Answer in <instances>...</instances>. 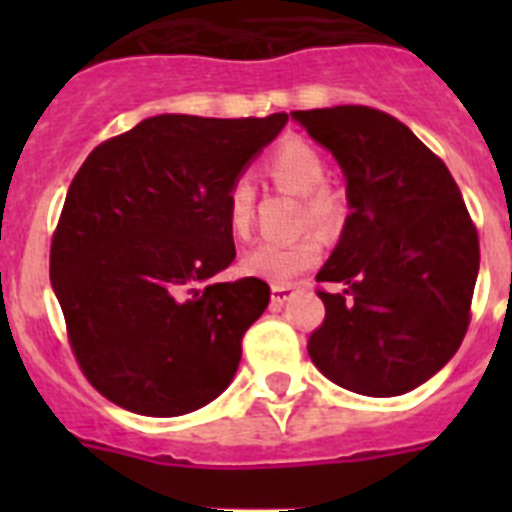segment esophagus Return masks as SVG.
I'll return each mask as SVG.
<instances>
[{"label":"esophagus","mask_w":512,"mask_h":512,"mask_svg":"<svg viewBox=\"0 0 512 512\" xmlns=\"http://www.w3.org/2000/svg\"><path fill=\"white\" fill-rule=\"evenodd\" d=\"M297 292V284H273L271 287V300L276 305H281V303H287L289 297L295 295Z\"/></svg>","instance_id":"esophagus-1"}]
</instances>
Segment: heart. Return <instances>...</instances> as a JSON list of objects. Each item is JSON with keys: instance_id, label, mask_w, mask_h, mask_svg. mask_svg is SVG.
<instances>
[{"instance_id": "obj_1", "label": "heart", "mask_w": 512, "mask_h": 512, "mask_svg": "<svg viewBox=\"0 0 512 512\" xmlns=\"http://www.w3.org/2000/svg\"><path fill=\"white\" fill-rule=\"evenodd\" d=\"M268 175L289 191L303 193L300 223L316 228H332L340 220V199L332 188L324 185V159L319 151L303 140H289L268 156ZM225 217L228 228L236 236H247L255 217V188L247 177H236L225 193ZM321 239L313 231L297 233L292 239H263L249 249L241 265L249 276L265 281L295 279L319 263Z\"/></svg>"}]
</instances>
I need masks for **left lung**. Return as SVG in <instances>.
Returning a JSON list of instances; mask_svg holds the SVG:
<instances>
[{
    "label": "left lung",
    "mask_w": 512,
    "mask_h": 512,
    "mask_svg": "<svg viewBox=\"0 0 512 512\" xmlns=\"http://www.w3.org/2000/svg\"><path fill=\"white\" fill-rule=\"evenodd\" d=\"M348 180L350 215L316 281L327 316L308 340L324 377L388 398L430 380L462 345L478 231L446 164L396 116L369 106L295 111Z\"/></svg>",
    "instance_id": "obj_1"
}]
</instances>
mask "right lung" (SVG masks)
<instances>
[{
	"instance_id": "obj_1",
	"label": "right lung",
	"mask_w": 512,
	"mask_h": 512,
	"mask_svg": "<svg viewBox=\"0 0 512 512\" xmlns=\"http://www.w3.org/2000/svg\"><path fill=\"white\" fill-rule=\"evenodd\" d=\"M287 119L151 116L84 159L52 233L50 279L100 396L180 417L231 385L271 287L209 281L236 257L225 193Z\"/></svg>"
}]
</instances>
